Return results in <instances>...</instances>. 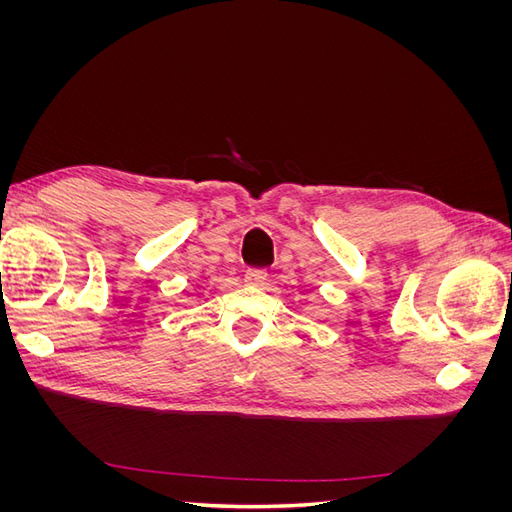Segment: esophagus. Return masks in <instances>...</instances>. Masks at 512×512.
Segmentation results:
<instances>
[{
    "mask_svg": "<svg viewBox=\"0 0 512 512\" xmlns=\"http://www.w3.org/2000/svg\"><path fill=\"white\" fill-rule=\"evenodd\" d=\"M267 280V271L265 269H247L245 271V282L252 284V286H260L265 284Z\"/></svg>",
    "mask_w": 512,
    "mask_h": 512,
    "instance_id": "34e87169",
    "label": "esophagus"
}]
</instances>
